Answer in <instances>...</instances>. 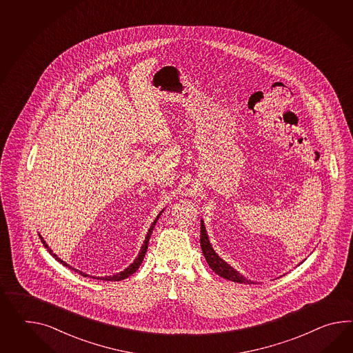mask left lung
Wrapping results in <instances>:
<instances>
[{"label": "left lung", "instance_id": "obj_1", "mask_svg": "<svg viewBox=\"0 0 353 353\" xmlns=\"http://www.w3.org/2000/svg\"><path fill=\"white\" fill-rule=\"evenodd\" d=\"M200 245H201L203 254L205 256L209 267L212 268V270L214 273H216L219 276H222L224 279L232 281L236 283L254 284V282H251L249 279H246L243 275L240 274L234 268L231 267L230 264H227L223 259L219 258V255L215 252L210 241H209L207 228H205V224H204L203 219L200 221Z\"/></svg>", "mask_w": 353, "mask_h": 353}]
</instances>
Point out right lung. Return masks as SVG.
<instances>
[{"instance_id":"add662e5","label":"right lung","mask_w":353,"mask_h":353,"mask_svg":"<svg viewBox=\"0 0 353 353\" xmlns=\"http://www.w3.org/2000/svg\"><path fill=\"white\" fill-rule=\"evenodd\" d=\"M163 210L162 212H159V214L157 215V218L154 219V222L152 223V225H150V228L148 230V233H146L145 236V240H144V243L141 245V248H140V251H139V255L137 256V259L130 264L129 267L126 268V269H123L122 272H120V273H116V274L113 275H105V276H93V278H97V279H101V281H122V279H125V278H128V276H130L131 274H134L137 270H138L139 267L141 265V263H143V259H144V256H145V252L146 249H148V242H149V239H150V236H152V232H153V228H154L155 223H157V221H158V218L162 215V213H163ZM39 239H41V241H42V243H43L44 248L48 250V252L51 254L53 258L56 259L59 263H61L62 265H65V267L70 268V269H72V270H75V272H78V273H80L81 275H84V276H86L85 273H83L81 270H78V269H75V268L71 267V265H69L68 263H65L62 259L59 258L56 254H53V251H52L50 248H48V245L46 243V241L43 240V237L39 234Z\"/></svg>"}]
</instances>
